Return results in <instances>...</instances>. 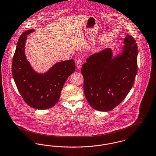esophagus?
I'll list each match as a JSON object with an SVG mask.
<instances>
[{"label": "esophagus", "instance_id": "34e87169", "mask_svg": "<svg viewBox=\"0 0 156 156\" xmlns=\"http://www.w3.org/2000/svg\"><path fill=\"white\" fill-rule=\"evenodd\" d=\"M76 66L77 67V68H80L82 66V61L80 59H78V61L76 62Z\"/></svg>", "mask_w": 156, "mask_h": 156}]
</instances>
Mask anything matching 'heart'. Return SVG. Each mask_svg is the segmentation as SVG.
Wrapping results in <instances>:
<instances>
[{
	"label": "heart",
	"instance_id": "b5f03b06",
	"mask_svg": "<svg viewBox=\"0 0 156 156\" xmlns=\"http://www.w3.org/2000/svg\"><path fill=\"white\" fill-rule=\"evenodd\" d=\"M100 51V48H97L95 49V52H99Z\"/></svg>",
	"mask_w": 156,
	"mask_h": 156
}]
</instances>
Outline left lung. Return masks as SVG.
<instances>
[{"instance_id": "obj_1", "label": "left lung", "mask_w": 156, "mask_h": 156, "mask_svg": "<svg viewBox=\"0 0 156 156\" xmlns=\"http://www.w3.org/2000/svg\"><path fill=\"white\" fill-rule=\"evenodd\" d=\"M123 43L114 56L111 49H106L90 56L82 66L84 94L95 110H113L133 85L137 72V45L128 34Z\"/></svg>"}]
</instances>
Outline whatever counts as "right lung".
<instances>
[{"mask_svg":"<svg viewBox=\"0 0 156 156\" xmlns=\"http://www.w3.org/2000/svg\"><path fill=\"white\" fill-rule=\"evenodd\" d=\"M35 29L23 32L19 38L12 60L13 80L19 93L30 107L45 110L54 107L68 76L75 70L73 59L58 62L47 71L37 73L31 66L25 55L27 35Z\"/></svg>","mask_w":156,"mask_h":156,"instance_id":"1","label":"right lung"}]
</instances>
